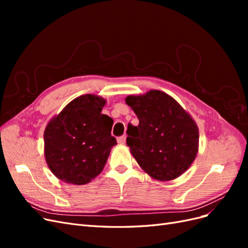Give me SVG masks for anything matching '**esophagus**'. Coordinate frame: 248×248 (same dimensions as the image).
I'll return each mask as SVG.
<instances>
[{"label": "esophagus", "instance_id": "esophagus-1", "mask_svg": "<svg viewBox=\"0 0 248 248\" xmlns=\"http://www.w3.org/2000/svg\"><path fill=\"white\" fill-rule=\"evenodd\" d=\"M117 140H118V142H119V144H125V141H126V136H122V137H119Z\"/></svg>", "mask_w": 248, "mask_h": 248}]
</instances>
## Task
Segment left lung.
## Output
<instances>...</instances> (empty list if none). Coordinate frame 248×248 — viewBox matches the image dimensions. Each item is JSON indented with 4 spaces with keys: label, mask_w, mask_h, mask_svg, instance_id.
Returning a JSON list of instances; mask_svg holds the SVG:
<instances>
[{
    "label": "left lung",
    "mask_w": 248,
    "mask_h": 248,
    "mask_svg": "<svg viewBox=\"0 0 248 248\" xmlns=\"http://www.w3.org/2000/svg\"><path fill=\"white\" fill-rule=\"evenodd\" d=\"M125 101L140 121L138 126L128 124L126 139L140 167L159 181L181 176L199 150V128L190 115L158 90L127 96Z\"/></svg>",
    "instance_id": "8db88e82"
}]
</instances>
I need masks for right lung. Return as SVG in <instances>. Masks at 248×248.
Returning <instances> with one entry per match:
<instances>
[{
    "mask_svg": "<svg viewBox=\"0 0 248 248\" xmlns=\"http://www.w3.org/2000/svg\"><path fill=\"white\" fill-rule=\"evenodd\" d=\"M102 97L86 94L69 102L48 122L44 155L49 170L66 183L84 185L98 176L117 140L112 119L101 114Z\"/></svg>",
    "mask_w": 248,
    "mask_h": 248,
    "instance_id": "add662e5",
    "label": "right lung"
}]
</instances>
